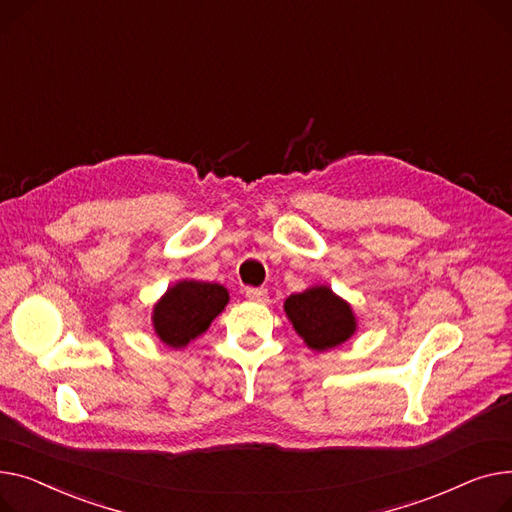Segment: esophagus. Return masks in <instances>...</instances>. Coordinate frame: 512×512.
Listing matches in <instances>:
<instances>
[{
  "label": "esophagus",
  "mask_w": 512,
  "mask_h": 512,
  "mask_svg": "<svg viewBox=\"0 0 512 512\" xmlns=\"http://www.w3.org/2000/svg\"><path fill=\"white\" fill-rule=\"evenodd\" d=\"M246 297L254 304H266L268 302V291L266 289H258V287H248L246 289Z\"/></svg>",
  "instance_id": "obj_1"
}]
</instances>
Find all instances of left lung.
I'll return each mask as SVG.
<instances>
[{
	"instance_id": "1",
	"label": "left lung",
	"mask_w": 512,
	"mask_h": 512,
	"mask_svg": "<svg viewBox=\"0 0 512 512\" xmlns=\"http://www.w3.org/2000/svg\"><path fill=\"white\" fill-rule=\"evenodd\" d=\"M283 308L295 333L314 351L339 347L357 328L351 306L326 285L289 295Z\"/></svg>"
}]
</instances>
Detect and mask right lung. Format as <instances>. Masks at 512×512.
<instances>
[{"instance_id":"obj_1","label":"right lung","mask_w":512,"mask_h":512,"mask_svg":"<svg viewBox=\"0 0 512 512\" xmlns=\"http://www.w3.org/2000/svg\"><path fill=\"white\" fill-rule=\"evenodd\" d=\"M227 302L229 291L219 283L179 281L155 304V333L165 345L182 349L204 333Z\"/></svg>"}]
</instances>
